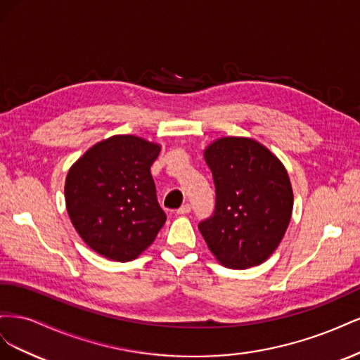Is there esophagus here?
I'll return each instance as SVG.
<instances>
[{
	"label": "esophagus",
	"mask_w": 360,
	"mask_h": 360,
	"mask_svg": "<svg viewBox=\"0 0 360 360\" xmlns=\"http://www.w3.org/2000/svg\"><path fill=\"white\" fill-rule=\"evenodd\" d=\"M191 210H192L191 204H183L180 209L177 210V214H188V213H191Z\"/></svg>",
	"instance_id": "obj_1"
}]
</instances>
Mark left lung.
Segmentation results:
<instances>
[{
  "label": "left lung",
  "instance_id": "left-lung-1",
  "mask_svg": "<svg viewBox=\"0 0 360 360\" xmlns=\"http://www.w3.org/2000/svg\"><path fill=\"white\" fill-rule=\"evenodd\" d=\"M216 188L213 214L198 228L221 264L258 266L275 252L292 213L288 172L252 138L225 136L204 150Z\"/></svg>",
  "mask_w": 360,
  "mask_h": 360
}]
</instances>
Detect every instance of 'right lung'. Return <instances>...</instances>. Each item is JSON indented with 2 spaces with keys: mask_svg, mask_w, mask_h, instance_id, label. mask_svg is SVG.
<instances>
[{
  "mask_svg": "<svg viewBox=\"0 0 360 360\" xmlns=\"http://www.w3.org/2000/svg\"><path fill=\"white\" fill-rule=\"evenodd\" d=\"M159 153V144L115 135L86 150L69 169L68 213L94 252L124 263L155 242L167 221L150 172Z\"/></svg>",
  "mask_w": 360,
  "mask_h": 360,
  "instance_id": "add662e5",
  "label": "right lung"
}]
</instances>
